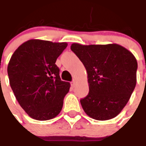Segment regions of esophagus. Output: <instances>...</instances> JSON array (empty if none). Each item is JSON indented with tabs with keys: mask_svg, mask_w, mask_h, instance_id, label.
<instances>
[{
	"mask_svg": "<svg viewBox=\"0 0 146 146\" xmlns=\"http://www.w3.org/2000/svg\"><path fill=\"white\" fill-rule=\"evenodd\" d=\"M75 84H76V80H75V79H74L73 81L71 82V86H75Z\"/></svg>",
	"mask_w": 146,
	"mask_h": 146,
	"instance_id": "1",
	"label": "esophagus"
}]
</instances>
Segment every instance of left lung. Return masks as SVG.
I'll list each match as a JSON object with an SVG mask.
<instances>
[{"instance_id":"left-lung-1","label":"left lung","mask_w":146,"mask_h":146,"mask_svg":"<svg viewBox=\"0 0 146 146\" xmlns=\"http://www.w3.org/2000/svg\"><path fill=\"white\" fill-rule=\"evenodd\" d=\"M71 49L87 72L90 90L80 100L84 111L97 120L115 117L127 104L136 86V58L118 44L73 43Z\"/></svg>"}]
</instances>
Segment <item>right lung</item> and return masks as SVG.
<instances>
[{"label":"right lung","mask_w":146,"mask_h":146,"mask_svg":"<svg viewBox=\"0 0 146 146\" xmlns=\"http://www.w3.org/2000/svg\"><path fill=\"white\" fill-rule=\"evenodd\" d=\"M68 43L31 39L14 52L8 65L16 100L32 119L48 120L60 112L70 83L62 81L56 61Z\"/></svg>","instance_id":"obj_1"}]
</instances>
